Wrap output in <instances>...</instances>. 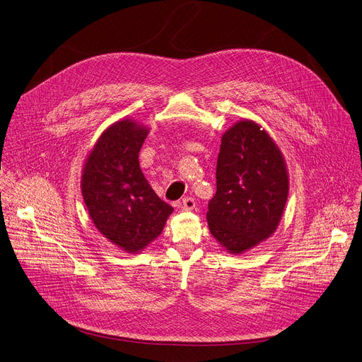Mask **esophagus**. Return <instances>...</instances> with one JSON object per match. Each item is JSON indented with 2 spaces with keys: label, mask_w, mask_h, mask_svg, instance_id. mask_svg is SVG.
Listing matches in <instances>:
<instances>
[{
  "label": "esophagus",
  "mask_w": 362,
  "mask_h": 362,
  "mask_svg": "<svg viewBox=\"0 0 362 362\" xmlns=\"http://www.w3.org/2000/svg\"><path fill=\"white\" fill-rule=\"evenodd\" d=\"M177 206L182 211H191L195 208V199L192 197H185L177 204Z\"/></svg>",
  "instance_id": "1"
}]
</instances>
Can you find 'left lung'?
Returning <instances> with one entry per match:
<instances>
[{
    "label": "left lung",
    "instance_id": "1",
    "mask_svg": "<svg viewBox=\"0 0 362 362\" xmlns=\"http://www.w3.org/2000/svg\"><path fill=\"white\" fill-rule=\"evenodd\" d=\"M288 194L280 150L264 130L239 122L222 137L216 161V192L206 219L214 238L230 253H242L277 228Z\"/></svg>",
    "mask_w": 362,
    "mask_h": 362
}]
</instances>
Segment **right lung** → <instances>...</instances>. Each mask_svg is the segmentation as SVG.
I'll list each match as a JSON object with an SVG mask.
<instances>
[{"instance_id": "add662e5", "label": "right lung", "mask_w": 362, "mask_h": 362, "mask_svg": "<svg viewBox=\"0 0 362 362\" xmlns=\"http://www.w3.org/2000/svg\"><path fill=\"white\" fill-rule=\"evenodd\" d=\"M147 134L134 122H117L96 143L82 177V195L95 226L130 253L154 240L174 211L141 173L139 153Z\"/></svg>"}]
</instances>
